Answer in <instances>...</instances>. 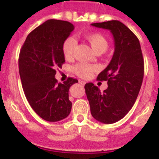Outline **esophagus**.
Segmentation results:
<instances>
[{"instance_id": "34e87169", "label": "esophagus", "mask_w": 159, "mask_h": 159, "mask_svg": "<svg viewBox=\"0 0 159 159\" xmlns=\"http://www.w3.org/2000/svg\"><path fill=\"white\" fill-rule=\"evenodd\" d=\"M79 83H80V84H81L82 86H84V84H85V82H84V81H83V80H79Z\"/></svg>"}]
</instances>
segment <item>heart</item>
<instances>
[{
  "label": "heart",
  "mask_w": 159,
  "mask_h": 159,
  "mask_svg": "<svg viewBox=\"0 0 159 159\" xmlns=\"http://www.w3.org/2000/svg\"><path fill=\"white\" fill-rule=\"evenodd\" d=\"M86 40L91 44L94 51L96 53H102L106 52L108 48V42L105 36L100 33H89L85 36ZM76 40L72 36H67L64 40L62 44V51L66 59L72 57L73 53L76 46ZM97 70V67L94 65L87 64H78L74 66L73 71L79 76L83 78H88L91 76L92 72Z\"/></svg>",
  "instance_id": "heart-1"
}]
</instances>
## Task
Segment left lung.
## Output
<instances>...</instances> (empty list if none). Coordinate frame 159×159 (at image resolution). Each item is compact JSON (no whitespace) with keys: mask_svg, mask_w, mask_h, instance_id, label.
<instances>
[{"mask_svg":"<svg viewBox=\"0 0 159 159\" xmlns=\"http://www.w3.org/2000/svg\"><path fill=\"white\" fill-rule=\"evenodd\" d=\"M92 25L110 30L115 41L110 64L97 77L107 81L108 88L101 92L92 83L84 86L92 116L111 124L123 119L134 104L143 83L144 61L139 40L124 24L113 20Z\"/></svg>","mask_w":159,"mask_h":159,"instance_id":"1","label":"left lung"}]
</instances>
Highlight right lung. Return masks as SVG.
I'll return each mask as SVG.
<instances>
[{"label": "right lung", "mask_w": 159, "mask_h": 159, "mask_svg": "<svg viewBox=\"0 0 159 159\" xmlns=\"http://www.w3.org/2000/svg\"><path fill=\"white\" fill-rule=\"evenodd\" d=\"M68 21L48 20L28 35L19 56V72L28 102L38 116L48 122L68 116L71 102L68 91L76 79L63 84L55 78L57 67L65 62L62 44L74 30Z\"/></svg>", "instance_id": "right-lung-1"}]
</instances>
